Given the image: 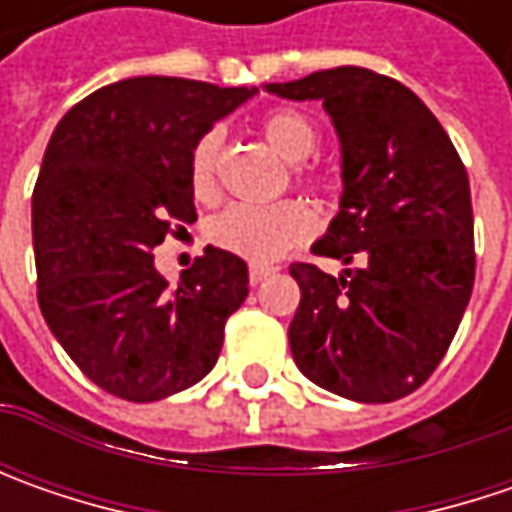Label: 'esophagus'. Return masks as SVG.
<instances>
[{
  "label": "esophagus",
  "instance_id": "1",
  "mask_svg": "<svg viewBox=\"0 0 512 512\" xmlns=\"http://www.w3.org/2000/svg\"><path fill=\"white\" fill-rule=\"evenodd\" d=\"M273 273H276V267L250 265V285H259V282H265L267 276H273Z\"/></svg>",
  "mask_w": 512,
  "mask_h": 512
}]
</instances>
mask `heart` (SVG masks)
Segmentation results:
<instances>
[{
    "label": "heart",
    "mask_w": 512,
    "mask_h": 512,
    "mask_svg": "<svg viewBox=\"0 0 512 512\" xmlns=\"http://www.w3.org/2000/svg\"><path fill=\"white\" fill-rule=\"evenodd\" d=\"M267 145L287 162H302L319 148V128L299 110H270L262 119ZM222 128L205 130L190 150V185L199 196L216 190V165L222 153ZM305 179L307 173H299ZM210 239L250 262H273L310 239L313 213L299 202L230 205L210 222Z\"/></svg>",
    "instance_id": "1"
}]
</instances>
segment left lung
<instances>
[{"label": "left lung", "instance_id": "left-lung-1", "mask_svg": "<svg viewBox=\"0 0 512 512\" xmlns=\"http://www.w3.org/2000/svg\"><path fill=\"white\" fill-rule=\"evenodd\" d=\"M267 93L319 99L342 145V199L316 256L339 276L290 265L302 302L287 339L307 379L353 402H396L422 387L473 293V205L459 153L402 82L333 68Z\"/></svg>", "mask_w": 512, "mask_h": 512}]
</instances>
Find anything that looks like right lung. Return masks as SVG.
<instances>
[{
  "label": "right lung",
  "instance_id": "1",
  "mask_svg": "<svg viewBox=\"0 0 512 512\" xmlns=\"http://www.w3.org/2000/svg\"><path fill=\"white\" fill-rule=\"evenodd\" d=\"M256 88L136 76L62 116L33 187L39 307L76 367L110 396L159 402L202 382L247 265L205 247L176 290L153 267L173 222H193L190 150Z\"/></svg>",
  "mask_w": 512,
  "mask_h": 512
}]
</instances>
